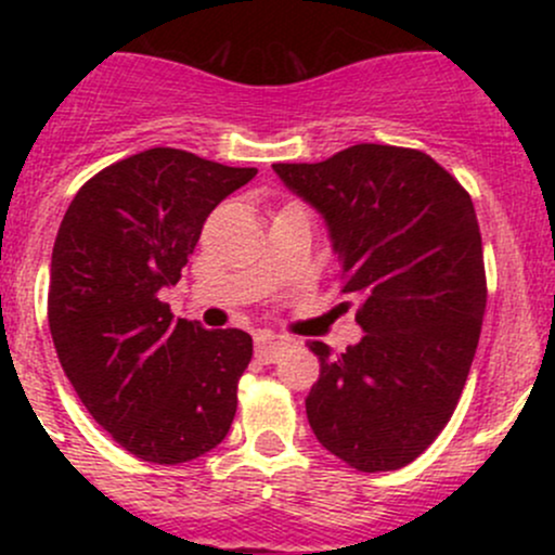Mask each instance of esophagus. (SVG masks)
Listing matches in <instances>:
<instances>
[{
	"instance_id": "1",
	"label": "esophagus",
	"mask_w": 555,
	"mask_h": 555,
	"mask_svg": "<svg viewBox=\"0 0 555 555\" xmlns=\"http://www.w3.org/2000/svg\"><path fill=\"white\" fill-rule=\"evenodd\" d=\"M286 344L289 341H286L284 336L271 334V331H260L256 336V358L260 362H276L279 354L286 349Z\"/></svg>"
}]
</instances>
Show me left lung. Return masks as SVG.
Masks as SVG:
<instances>
[{"mask_svg": "<svg viewBox=\"0 0 555 555\" xmlns=\"http://www.w3.org/2000/svg\"><path fill=\"white\" fill-rule=\"evenodd\" d=\"M273 169L326 219L339 289L365 331L341 354L308 341L321 362L305 399L310 428L360 473L406 467L454 415L480 339L488 284L473 197L401 145L358 143Z\"/></svg>", "mask_w": 555, "mask_h": 555, "instance_id": "8db88e82", "label": "left lung"}]
</instances>
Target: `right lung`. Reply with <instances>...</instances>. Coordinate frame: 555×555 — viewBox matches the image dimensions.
<instances>
[{"instance_id":"add662e5","label":"right lung","mask_w":555,"mask_h":555,"mask_svg":"<svg viewBox=\"0 0 555 555\" xmlns=\"http://www.w3.org/2000/svg\"><path fill=\"white\" fill-rule=\"evenodd\" d=\"M258 175L180 149H149L93 175L54 240L49 331L91 417L154 464L197 460L224 441L253 339L175 321L177 284L208 214Z\"/></svg>"}]
</instances>
